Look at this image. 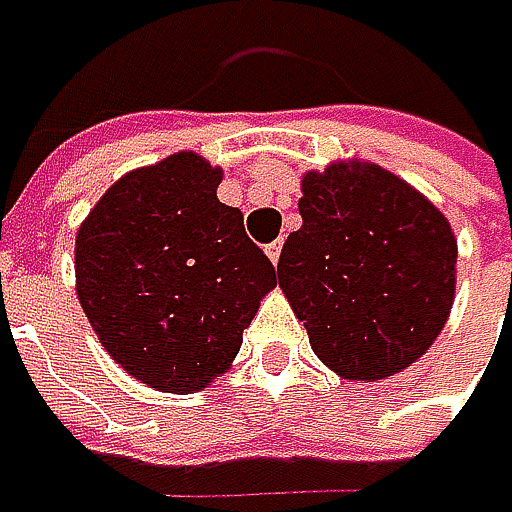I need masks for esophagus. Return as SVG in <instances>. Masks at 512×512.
Returning a JSON list of instances; mask_svg holds the SVG:
<instances>
[{
  "instance_id": "34e87169",
  "label": "esophagus",
  "mask_w": 512,
  "mask_h": 512,
  "mask_svg": "<svg viewBox=\"0 0 512 512\" xmlns=\"http://www.w3.org/2000/svg\"><path fill=\"white\" fill-rule=\"evenodd\" d=\"M267 254H270V261L279 267V258H282V239H276V242H270L267 245Z\"/></svg>"
}]
</instances>
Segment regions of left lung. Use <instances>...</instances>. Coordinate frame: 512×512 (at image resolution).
I'll list each match as a JSON object with an SVG mask.
<instances>
[{
  "label": "left lung",
  "mask_w": 512,
  "mask_h": 512,
  "mask_svg": "<svg viewBox=\"0 0 512 512\" xmlns=\"http://www.w3.org/2000/svg\"><path fill=\"white\" fill-rule=\"evenodd\" d=\"M300 191L303 224L282 245L279 285L312 352L358 382L407 370L455 300L449 221L404 178L364 160L312 169Z\"/></svg>",
  "instance_id": "1"
}]
</instances>
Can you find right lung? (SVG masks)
Returning <instances> with one entry per match:
<instances>
[{
	"label": "right lung",
	"mask_w": 512,
	"mask_h": 512,
	"mask_svg": "<svg viewBox=\"0 0 512 512\" xmlns=\"http://www.w3.org/2000/svg\"><path fill=\"white\" fill-rule=\"evenodd\" d=\"M194 151L118 178L75 236V291L105 352L133 379L194 394L227 373L276 267L218 200Z\"/></svg>",
	"instance_id": "add662e5"
}]
</instances>
